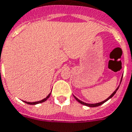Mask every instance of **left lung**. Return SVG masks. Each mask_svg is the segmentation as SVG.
I'll use <instances>...</instances> for the list:
<instances>
[{"instance_id":"1","label":"left lung","mask_w":132,"mask_h":132,"mask_svg":"<svg viewBox=\"0 0 132 132\" xmlns=\"http://www.w3.org/2000/svg\"><path fill=\"white\" fill-rule=\"evenodd\" d=\"M118 88H119V86H118V88H116V90L115 91H114V92H113V93H112V94H111V95L110 96H109V97H108V98H107V99L105 100L104 101H103V102H99V103H96V104H87V103H85V102H82L81 100H79V99H77V97H75V96H74V97H75V99H76V100H77V102H79V103H80V104H84V105H86V106H90V107H95V106H100V105H101V104H103V103H104V102H106V101H107L108 100L110 99L111 97H113V95H115V93H116V91H117V90H118Z\"/></svg>"}]
</instances>
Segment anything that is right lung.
I'll list each match as a JSON object with an SVG mask.
<instances>
[{"label":"right lung","mask_w":132,"mask_h":132,"mask_svg":"<svg viewBox=\"0 0 132 132\" xmlns=\"http://www.w3.org/2000/svg\"><path fill=\"white\" fill-rule=\"evenodd\" d=\"M50 93L49 94V95L47 96V97H46V98H44V100H41V101H39V102H26V101H24V102H26V103H27V104H39V103H42V102H44L46 101V100L48 99V97H50Z\"/></svg>","instance_id":"add662e5"}]
</instances>
